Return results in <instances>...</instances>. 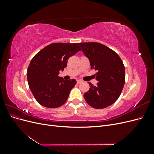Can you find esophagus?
<instances>
[{"instance_id": "34e87169", "label": "esophagus", "mask_w": 154, "mask_h": 154, "mask_svg": "<svg viewBox=\"0 0 154 154\" xmlns=\"http://www.w3.org/2000/svg\"><path fill=\"white\" fill-rule=\"evenodd\" d=\"M82 82V80H77V83H78V84H79V83H81Z\"/></svg>"}]
</instances>
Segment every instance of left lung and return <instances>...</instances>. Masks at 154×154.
I'll return each mask as SVG.
<instances>
[{"mask_svg": "<svg viewBox=\"0 0 154 154\" xmlns=\"http://www.w3.org/2000/svg\"><path fill=\"white\" fill-rule=\"evenodd\" d=\"M82 52L94 69L97 86L88 82L89 90L85 93L87 103L95 109H104L118 99L125 81V67L122 59L113 50L97 42L78 43Z\"/></svg>", "mask_w": 154, "mask_h": 154, "instance_id": "1", "label": "left lung"}]
</instances>
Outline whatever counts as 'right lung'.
Wrapping results in <instances>:
<instances>
[{"instance_id":"1","label":"right lung","mask_w":154,"mask_h":154,"mask_svg":"<svg viewBox=\"0 0 154 154\" xmlns=\"http://www.w3.org/2000/svg\"><path fill=\"white\" fill-rule=\"evenodd\" d=\"M80 50L78 44L54 43L32 58L27 71V82L41 105L54 109L66 103L76 81L65 80L58 74L67 67L68 59Z\"/></svg>"}]
</instances>
